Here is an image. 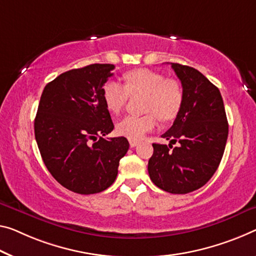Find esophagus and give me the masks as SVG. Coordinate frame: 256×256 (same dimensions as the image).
I'll return each instance as SVG.
<instances>
[{
    "mask_svg": "<svg viewBox=\"0 0 256 256\" xmlns=\"http://www.w3.org/2000/svg\"><path fill=\"white\" fill-rule=\"evenodd\" d=\"M129 144H130V148H136L137 145L140 144V142H137V140H129Z\"/></svg>",
    "mask_w": 256,
    "mask_h": 256,
    "instance_id": "1",
    "label": "esophagus"
}]
</instances>
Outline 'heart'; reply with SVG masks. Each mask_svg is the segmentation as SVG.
<instances>
[{
    "instance_id": "1",
    "label": "heart",
    "mask_w": 256,
    "mask_h": 256,
    "mask_svg": "<svg viewBox=\"0 0 256 256\" xmlns=\"http://www.w3.org/2000/svg\"><path fill=\"white\" fill-rule=\"evenodd\" d=\"M124 87L116 81L104 86L103 100L106 108L118 114L124 108L129 96H145L143 112L145 116H127L116 124V132L129 140H138L161 121L175 119L183 104V89L175 78L148 68H138L124 76Z\"/></svg>"
}]
</instances>
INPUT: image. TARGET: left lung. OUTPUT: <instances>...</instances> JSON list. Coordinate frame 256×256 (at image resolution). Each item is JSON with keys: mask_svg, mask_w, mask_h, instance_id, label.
<instances>
[{"mask_svg": "<svg viewBox=\"0 0 256 256\" xmlns=\"http://www.w3.org/2000/svg\"><path fill=\"white\" fill-rule=\"evenodd\" d=\"M183 88V104L162 137L169 145L153 143L148 170L156 186L169 194L198 190L218 169L229 126L221 92L198 70L170 62ZM178 141V147L172 142Z\"/></svg>", "mask_w": 256, "mask_h": 256, "instance_id": "8db88e82", "label": "left lung"}]
</instances>
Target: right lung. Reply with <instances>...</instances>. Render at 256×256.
<instances>
[{"instance_id": "1", "label": "right lung", "mask_w": 256, "mask_h": 256, "mask_svg": "<svg viewBox=\"0 0 256 256\" xmlns=\"http://www.w3.org/2000/svg\"><path fill=\"white\" fill-rule=\"evenodd\" d=\"M112 64H92L62 73L43 89L34 132L46 167L62 186L94 194L112 186L126 137L104 138L114 128L103 100Z\"/></svg>"}]
</instances>
